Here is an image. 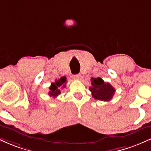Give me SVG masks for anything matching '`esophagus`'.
<instances>
[{"instance_id":"obj_1","label":"esophagus","mask_w":151,"mask_h":151,"mask_svg":"<svg viewBox=\"0 0 151 151\" xmlns=\"http://www.w3.org/2000/svg\"><path fill=\"white\" fill-rule=\"evenodd\" d=\"M72 77H73V79H74V80H81V74H74Z\"/></svg>"}]
</instances>
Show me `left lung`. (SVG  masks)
<instances>
[{"instance_id":"left-lung-1","label":"left lung","mask_w":151,"mask_h":151,"mask_svg":"<svg viewBox=\"0 0 151 151\" xmlns=\"http://www.w3.org/2000/svg\"><path fill=\"white\" fill-rule=\"evenodd\" d=\"M91 86L89 87V90L95 99L104 101H108L111 99L116 90L109 83L104 82L100 77H91Z\"/></svg>"}]
</instances>
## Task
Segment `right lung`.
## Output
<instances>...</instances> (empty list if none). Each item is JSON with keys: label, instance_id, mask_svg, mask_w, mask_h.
<instances>
[{"label": "right lung", "instance_id": "1", "mask_svg": "<svg viewBox=\"0 0 151 151\" xmlns=\"http://www.w3.org/2000/svg\"><path fill=\"white\" fill-rule=\"evenodd\" d=\"M66 83H67V79L65 77H62L58 80L56 79L55 82L52 83L51 86H50V91L48 92L49 96L53 98H56L61 93L60 89L65 88L66 86Z\"/></svg>", "mask_w": 151, "mask_h": 151}]
</instances>
